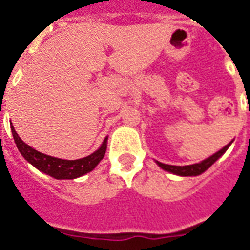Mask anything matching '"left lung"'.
Listing matches in <instances>:
<instances>
[{"label": "left lung", "instance_id": "left-lung-1", "mask_svg": "<svg viewBox=\"0 0 250 250\" xmlns=\"http://www.w3.org/2000/svg\"><path fill=\"white\" fill-rule=\"evenodd\" d=\"M229 145H231V143H229V145H226L225 148L221 149L219 152H217L211 157H209V158H206V160H204L202 162H200V164L188 165V166H172V165H165L161 164V162H157V164H158L160 167H162L164 170L168 171V172H172V174L182 175V176H196V175L202 174L204 171L208 170V168H209V167L211 166L222 154H225V152L229 149Z\"/></svg>", "mask_w": 250, "mask_h": 250}]
</instances>
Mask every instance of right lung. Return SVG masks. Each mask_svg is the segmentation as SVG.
<instances>
[{
  "label": "right lung",
  "mask_w": 250,
  "mask_h": 250,
  "mask_svg": "<svg viewBox=\"0 0 250 250\" xmlns=\"http://www.w3.org/2000/svg\"><path fill=\"white\" fill-rule=\"evenodd\" d=\"M11 132H13V137L17 148L19 149V152L25 160L28 161L29 164L33 165L37 170L42 171L46 175H50L56 179H75L79 178L82 175L89 172L97 166L98 162L104 158L106 152V140L102 143L101 148L97 149L96 152L92 153L90 156L80 158V160H61V158H56V157L46 156L44 153H40L31 148L29 145L21 141V139L18 136V133L15 132V129L11 125Z\"/></svg>",
  "instance_id": "add662e5"
}]
</instances>
